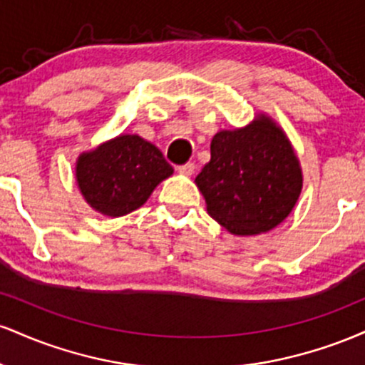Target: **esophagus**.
Masks as SVG:
<instances>
[{"instance_id":"esophagus-1","label":"esophagus","mask_w":365,"mask_h":365,"mask_svg":"<svg viewBox=\"0 0 365 365\" xmlns=\"http://www.w3.org/2000/svg\"><path fill=\"white\" fill-rule=\"evenodd\" d=\"M178 173H182V175H187V177H190L192 173H194V170H195V165L194 163H185V165H182V166H178Z\"/></svg>"}]
</instances>
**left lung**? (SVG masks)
Returning <instances> with one entry per match:
<instances>
[{"label": "left lung", "mask_w": 365, "mask_h": 365, "mask_svg": "<svg viewBox=\"0 0 365 365\" xmlns=\"http://www.w3.org/2000/svg\"><path fill=\"white\" fill-rule=\"evenodd\" d=\"M207 212L233 235H259L290 215L302 171L283 130L266 116L212 137L211 161L195 178Z\"/></svg>", "instance_id": "1"}]
</instances>
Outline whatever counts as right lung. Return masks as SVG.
I'll use <instances>...</instances> for the list:
<instances>
[{
    "instance_id": "add662e5",
    "label": "right lung",
    "mask_w": 365,
    "mask_h": 365,
    "mask_svg": "<svg viewBox=\"0 0 365 365\" xmlns=\"http://www.w3.org/2000/svg\"><path fill=\"white\" fill-rule=\"evenodd\" d=\"M171 173L161 150L139 135H120L82 154L75 170L87 204L111 217L140 207Z\"/></svg>"
}]
</instances>
